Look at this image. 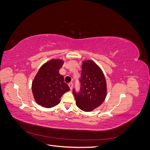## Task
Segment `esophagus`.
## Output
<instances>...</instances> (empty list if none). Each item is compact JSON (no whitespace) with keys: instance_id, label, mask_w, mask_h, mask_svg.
Segmentation results:
<instances>
[{"instance_id":"obj_1","label":"esophagus","mask_w":150,"mask_h":150,"mask_svg":"<svg viewBox=\"0 0 150 150\" xmlns=\"http://www.w3.org/2000/svg\"><path fill=\"white\" fill-rule=\"evenodd\" d=\"M69 88H70V89L71 90H72V88H73V84H72V83H69Z\"/></svg>"}]
</instances>
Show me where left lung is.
Returning <instances> with one entry per match:
<instances>
[{
  "instance_id": "1",
  "label": "left lung",
  "mask_w": 150,
  "mask_h": 150,
  "mask_svg": "<svg viewBox=\"0 0 150 150\" xmlns=\"http://www.w3.org/2000/svg\"><path fill=\"white\" fill-rule=\"evenodd\" d=\"M79 93H72L76 106L86 112L93 111L104 102L107 94L106 81L100 67L92 60L84 61Z\"/></svg>"
}]
</instances>
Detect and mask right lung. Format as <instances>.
<instances>
[{"instance_id":"1","label":"right lung","mask_w":150,"mask_h":150,"mask_svg":"<svg viewBox=\"0 0 150 150\" xmlns=\"http://www.w3.org/2000/svg\"><path fill=\"white\" fill-rule=\"evenodd\" d=\"M64 64L62 59H51L44 64L32 83V91L35 102L46 108L55 106L61 98L70 88L64 83V76L59 71Z\"/></svg>"}]
</instances>
